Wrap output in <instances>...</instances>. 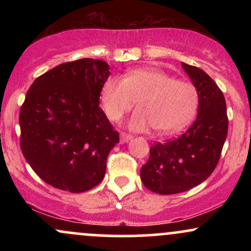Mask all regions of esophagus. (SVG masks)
Instances as JSON below:
<instances>
[{"mask_svg":"<svg viewBox=\"0 0 251 251\" xmlns=\"http://www.w3.org/2000/svg\"><path fill=\"white\" fill-rule=\"evenodd\" d=\"M131 139H132V135L131 134L125 133V132H122V133H120V143H122V144L127 143Z\"/></svg>","mask_w":251,"mask_h":251,"instance_id":"1","label":"esophagus"}]
</instances>
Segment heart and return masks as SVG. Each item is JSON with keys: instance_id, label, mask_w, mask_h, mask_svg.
<instances>
[{"instance_id": "obj_1", "label": "heart", "mask_w": 251, "mask_h": 251, "mask_svg": "<svg viewBox=\"0 0 251 251\" xmlns=\"http://www.w3.org/2000/svg\"><path fill=\"white\" fill-rule=\"evenodd\" d=\"M138 111L128 122L132 131H146L153 126L158 133L180 131L191 122L200 105L197 88L191 82L153 68H140L125 76H111L101 89V103L112 122L122 119L134 107Z\"/></svg>"}]
</instances>
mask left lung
I'll use <instances>...</instances> for the list:
<instances>
[{"label": "left lung", "mask_w": 251, "mask_h": 251, "mask_svg": "<svg viewBox=\"0 0 251 251\" xmlns=\"http://www.w3.org/2000/svg\"><path fill=\"white\" fill-rule=\"evenodd\" d=\"M198 91L197 118L185 133L150 149L140 178L149 190L159 195L188 191L212 174L227 134L226 103L214 80L201 68L181 62Z\"/></svg>", "instance_id": "8db88e82"}]
</instances>
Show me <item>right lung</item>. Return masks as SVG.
<instances>
[{"mask_svg":"<svg viewBox=\"0 0 251 251\" xmlns=\"http://www.w3.org/2000/svg\"><path fill=\"white\" fill-rule=\"evenodd\" d=\"M109 66L65 62L35 79L20 111L22 153L43 181L77 194L103 179L119 133L99 107Z\"/></svg>","mask_w":251,"mask_h":251,"instance_id":"add662e5","label":"right lung"}]
</instances>
